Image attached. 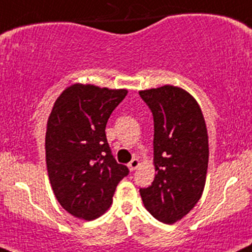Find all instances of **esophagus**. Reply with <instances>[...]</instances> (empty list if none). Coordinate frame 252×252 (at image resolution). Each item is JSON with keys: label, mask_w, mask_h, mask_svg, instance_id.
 <instances>
[{"label": "esophagus", "mask_w": 252, "mask_h": 252, "mask_svg": "<svg viewBox=\"0 0 252 252\" xmlns=\"http://www.w3.org/2000/svg\"><path fill=\"white\" fill-rule=\"evenodd\" d=\"M139 165H140L139 159H132L131 161L128 164V167H129V170H130V171H135L137 168V166H139Z\"/></svg>", "instance_id": "esophagus-1"}]
</instances>
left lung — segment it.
<instances>
[{
	"label": "left lung",
	"instance_id": "obj_1",
	"mask_svg": "<svg viewBox=\"0 0 252 252\" xmlns=\"http://www.w3.org/2000/svg\"><path fill=\"white\" fill-rule=\"evenodd\" d=\"M139 94L153 115L157 171L140 195L157 220L173 223L202 196L209 157L206 122L197 101L182 88L166 85Z\"/></svg>",
	"mask_w": 252,
	"mask_h": 252
}]
</instances>
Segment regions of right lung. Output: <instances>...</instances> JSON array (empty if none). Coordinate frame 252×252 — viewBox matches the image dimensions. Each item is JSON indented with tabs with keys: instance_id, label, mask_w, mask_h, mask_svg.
<instances>
[{
	"instance_id": "obj_1",
	"label": "right lung",
	"mask_w": 252,
	"mask_h": 252,
	"mask_svg": "<svg viewBox=\"0 0 252 252\" xmlns=\"http://www.w3.org/2000/svg\"><path fill=\"white\" fill-rule=\"evenodd\" d=\"M126 90L75 84L55 101L45 136L50 183L61 206L74 217L93 220L112 202L129 175L107 143L105 128Z\"/></svg>"
}]
</instances>
